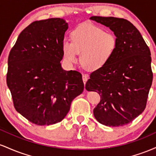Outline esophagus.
Listing matches in <instances>:
<instances>
[{
  "mask_svg": "<svg viewBox=\"0 0 156 156\" xmlns=\"http://www.w3.org/2000/svg\"><path fill=\"white\" fill-rule=\"evenodd\" d=\"M82 78H83V81L84 84H85L86 82H87V80H88V76L86 74H84V75H83V76H82Z\"/></svg>",
  "mask_w": 156,
  "mask_h": 156,
  "instance_id": "34e87169",
  "label": "esophagus"
}]
</instances>
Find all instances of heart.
Wrapping results in <instances>:
<instances>
[{"label": "heart", "mask_w": 156, "mask_h": 156, "mask_svg": "<svg viewBox=\"0 0 156 156\" xmlns=\"http://www.w3.org/2000/svg\"><path fill=\"white\" fill-rule=\"evenodd\" d=\"M71 41L62 42L64 61L69 65L76 63L80 53L81 65L89 71L104 67L112 59L117 48V38L112 32L100 27L84 23L70 33Z\"/></svg>", "instance_id": "obj_1"}]
</instances>
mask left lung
Instances as JSON below:
<instances>
[{
    "label": "left lung",
    "instance_id": "left-lung-1",
    "mask_svg": "<svg viewBox=\"0 0 156 156\" xmlns=\"http://www.w3.org/2000/svg\"><path fill=\"white\" fill-rule=\"evenodd\" d=\"M90 20L108 27L118 43L112 59L91 73L86 89L101 96L93 111L97 120L106 126H122L146 108L153 82L150 48L139 30L127 20L98 16Z\"/></svg>",
    "mask_w": 156,
    "mask_h": 156
}]
</instances>
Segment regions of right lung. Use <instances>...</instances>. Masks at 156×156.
Listing matches in <instances>:
<instances>
[{
  "instance_id": "1",
  "label": "right lung",
  "mask_w": 156,
  "mask_h": 156,
  "mask_svg": "<svg viewBox=\"0 0 156 156\" xmlns=\"http://www.w3.org/2000/svg\"><path fill=\"white\" fill-rule=\"evenodd\" d=\"M67 28L61 18L34 21L20 34L9 55L6 83L14 106L35 125L59 122L83 91L82 75L61 67Z\"/></svg>"
}]
</instances>
